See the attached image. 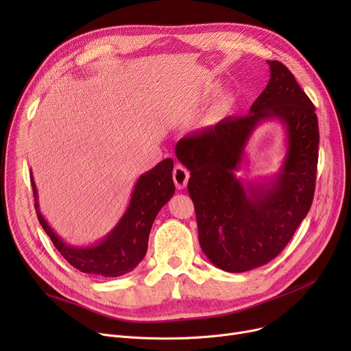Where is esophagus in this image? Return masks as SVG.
Wrapping results in <instances>:
<instances>
[{
    "mask_svg": "<svg viewBox=\"0 0 351 351\" xmlns=\"http://www.w3.org/2000/svg\"><path fill=\"white\" fill-rule=\"evenodd\" d=\"M189 171L183 165H176L173 168V182L178 189H183L188 185Z\"/></svg>",
    "mask_w": 351,
    "mask_h": 351,
    "instance_id": "esophagus-1",
    "label": "esophagus"
}]
</instances>
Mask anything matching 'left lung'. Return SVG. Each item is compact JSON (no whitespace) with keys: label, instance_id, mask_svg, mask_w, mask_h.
I'll list each match as a JSON object with an SVG mask.
<instances>
[{"label":"left lung","instance_id":"obj_1","mask_svg":"<svg viewBox=\"0 0 351 351\" xmlns=\"http://www.w3.org/2000/svg\"><path fill=\"white\" fill-rule=\"evenodd\" d=\"M270 80L245 117H228L182 138L178 159L191 171L199 243L225 271L242 273L274 259L310 210L316 188L319 122L315 105L293 73L267 61ZM278 119L287 128L282 172L269 186H245L234 176L254 128Z\"/></svg>","mask_w":351,"mask_h":351}]
</instances>
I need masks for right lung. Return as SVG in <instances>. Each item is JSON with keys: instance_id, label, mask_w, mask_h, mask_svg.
I'll use <instances>...</instances> for the list:
<instances>
[{"instance_id": "add662e5", "label": "right lung", "mask_w": 351, "mask_h": 351, "mask_svg": "<svg viewBox=\"0 0 351 351\" xmlns=\"http://www.w3.org/2000/svg\"><path fill=\"white\" fill-rule=\"evenodd\" d=\"M172 171L173 160L168 158L159 162L149 172L143 173L136 182L131 202L119 223L95 246H71L53 233L40 212L36 188L31 176L35 212L53 246L71 266L82 273L118 278L134 270L145 257L154 220L175 193Z\"/></svg>"}]
</instances>
